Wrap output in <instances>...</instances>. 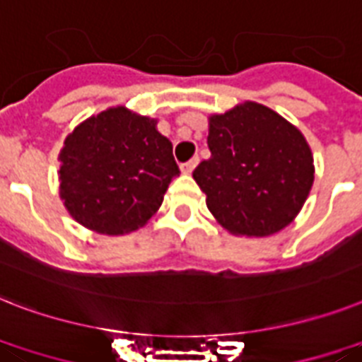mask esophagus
<instances>
[{
	"instance_id": "1",
	"label": "esophagus",
	"mask_w": 362,
	"mask_h": 362,
	"mask_svg": "<svg viewBox=\"0 0 362 362\" xmlns=\"http://www.w3.org/2000/svg\"><path fill=\"white\" fill-rule=\"evenodd\" d=\"M197 163H199V158H191L189 161H186V163H182L180 165V169H182V173H186V175H189L191 171H193V169H195L197 167Z\"/></svg>"
}]
</instances>
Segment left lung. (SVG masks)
I'll use <instances>...</instances> for the list:
<instances>
[{
  "mask_svg": "<svg viewBox=\"0 0 362 362\" xmlns=\"http://www.w3.org/2000/svg\"><path fill=\"white\" fill-rule=\"evenodd\" d=\"M208 148L193 178L206 206L236 236H269L298 216L314 182L303 134L266 105L245 102L210 117Z\"/></svg>",
  "mask_w": 362,
  "mask_h": 362,
  "instance_id": "8db88e82",
  "label": "left lung"
}]
</instances>
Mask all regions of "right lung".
<instances>
[{"mask_svg": "<svg viewBox=\"0 0 362 362\" xmlns=\"http://www.w3.org/2000/svg\"><path fill=\"white\" fill-rule=\"evenodd\" d=\"M61 199L83 227L122 234L145 225L180 169L156 120L126 107L90 117L64 141Z\"/></svg>", "mask_w": 362, "mask_h": 362, "instance_id": "1", "label": "right lung"}]
</instances>
